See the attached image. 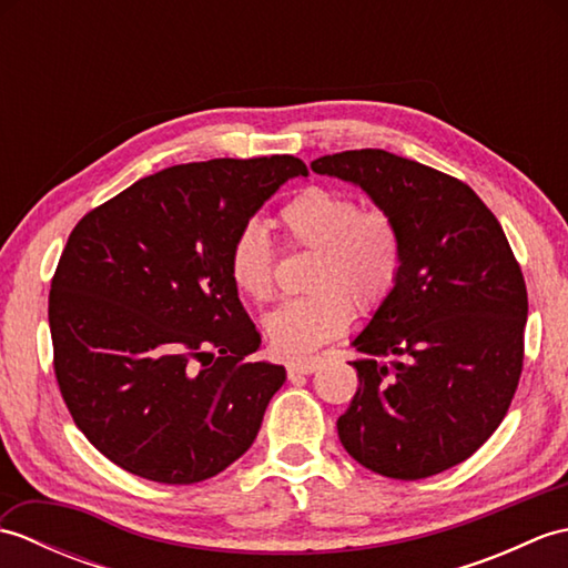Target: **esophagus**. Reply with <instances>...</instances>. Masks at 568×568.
Listing matches in <instances>:
<instances>
[{"label": "esophagus", "instance_id": "34e87169", "mask_svg": "<svg viewBox=\"0 0 568 568\" xmlns=\"http://www.w3.org/2000/svg\"><path fill=\"white\" fill-rule=\"evenodd\" d=\"M320 368V364L315 358L310 361H297V364H287V376L295 378V376H310V373H315Z\"/></svg>", "mask_w": 568, "mask_h": 568}]
</instances>
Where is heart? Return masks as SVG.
<instances>
[{
	"instance_id": "b5f03b06",
	"label": "heart",
	"mask_w": 568,
	"mask_h": 568,
	"mask_svg": "<svg viewBox=\"0 0 568 568\" xmlns=\"http://www.w3.org/2000/svg\"><path fill=\"white\" fill-rule=\"evenodd\" d=\"M281 224L300 246L315 248L307 287L263 320L277 356L307 358L342 336L354 310H373L390 295L403 263V239L393 216L368 207L344 190L310 185L283 204ZM229 275L251 300H268L275 285V248L268 229L248 220L236 229L226 251Z\"/></svg>"
}]
</instances>
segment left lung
I'll list each match as a JSON object with an SVG mask.
<instances>
[{
    "label": "left lung",
    "instance_id": "1",
    "mask_svg": "<svg viewBox=\"0 0 568 568\" xmlns=\"http://www.w3.org/2000/svg\"><path fill=\"white\" fill-rule=\"evenodd\" d=\"M361 187L403 239L390 295L352 346L358 390L344 449L417 480L466 462L498 429L523 373L527 287L503 226L462 180L381 149L312 161Z\"/></svg>",
    "mask_w": 568,
    "mask_h": 568
}]
</instances>
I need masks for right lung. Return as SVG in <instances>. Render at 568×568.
I'll list each match as a JSON object with an SVG mask.
<instances>
[{
  "instance_id": "add662e5",
  "label": "right lung",
  "mask_w": 568,
  "mask_h": 568,
  "mask_svg": "<svg viewBox=\"0 0 568 568\" xmlns=\"http://www.w3.org/2000/svg\"><path fill=\"white\" fill-rule=\"evenodd\" d=\"M291 178L293 155L185 163L84 214L48 297L53 366L75 425L155 484L212 478L256 439L285 368L229 275L236 229Z\"/></svg>"
}]
</instances>
